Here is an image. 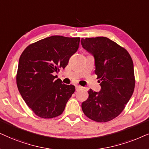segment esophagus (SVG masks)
<instances>
[{"label": "esophagus", "mask_w": 149, "mask_h": 149, "mask_svg": "<svg viewBox=\"0 0 149 149\" xmlns=\"http://www.w3.org/2000/svg\"><path fill=\"white\" fill-rule=\"evenodd\" d=\"M81 88H82V87L81 86H79V85H76V91L80 90V89H81Z\"/></svg>", "instance_id": "34e87169"}]
</instances>
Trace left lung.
<instances>
[{
    "instance_id": "8db88e82",
    "label": "left lung",
    "mask_w": 149,
    "mask_h": 149,
    "mask_svg": "<svg viewBox=\"0 0 149 149\" xmlns=\"http://www.w3.org/2000/svg\"><path fill=\"white\" fill-rule=\"evenodd\" d=\"M81 44L94 56L95 72L102 87L100 92L88 91L82 111L94 121H110L123 112L134 93L132 57L124 47L105 37L82 39Z\"/></svg>"
}]
</instances>
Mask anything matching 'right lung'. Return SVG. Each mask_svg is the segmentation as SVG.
I'll use <instances>...</instances> for the list:
<instances>
[{
	"label": "right lung",
	"mask_w": 149,
	"mask_h": 149,
	"mask_svg": "<svg viewBox=\"0 0 149 149\" xmlns=\"http://www.w3.org/2000/svg\"><path fill=\"white\" fill-rule=\"evenodd\" d=\"M80 37L54 35L32 43L22 53L16 75L17 88L37 116L52 118L61 115L75 92L73 85L56 79L79 47Z\"/></svg>",
	"instance_id": "1"
}]
</instances>
